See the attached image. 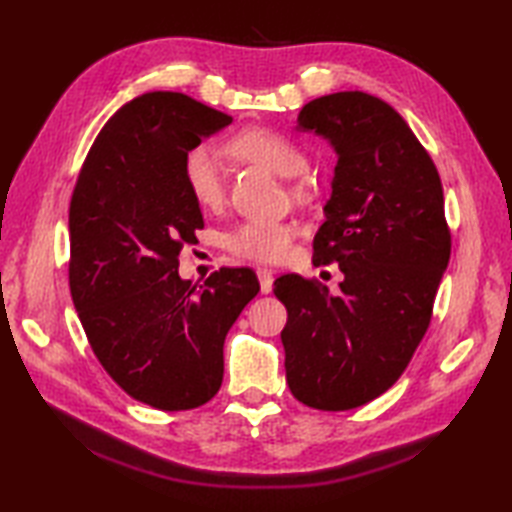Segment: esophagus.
Listing matches in <instances>:
<instances>
[{
	"label": "esophagus",
	"mask_w": 512,
	"mask_h": 512,
	"mask_svg": "<svg viewBox=\"0 0 512 512\" xmlns=\"http://www.w3.org/2000/svg\"><path fill=\"white\" fill-rule=\"evenodd\" d=\"M257 277H259V288H262L264 295H268L270 290H273V270L268 268H257Z\"/></svg>",
	"instance_id": "1"
}]
</instances>
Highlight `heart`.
Wrapping results in <instances>:
<instances>
[{
	"label": "heart",
	"instance_id": "b5f03b06",
	"mask_svg": "<svg viewBox=\"0 0 512 512\" xmlns=\"http://www.w3.org/2000/svg\"><path fill=\"white\" fill-rule=\"evenodd\" d=\"M228 149L239 160L250 165H259L275 176L292 180L299 178L308 169V158L303 149L286 134L273 132V129L253 127L237 134ZM182 178L187 184L193 202L206 211H217L224 204V176L220 160L211 149L195 147L182 162ZM292 193L303 198V187H295ZM295 228L288 224H266V222H246L239 224L233 233L226 237V248L233 255L248 259V262L275 264L288 255Z\"/></svg>",
	"mask_w": 512,
	"mask_h": 512
}]
</instances>
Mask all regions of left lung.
I'll list each match as a JSON object with an SVG mask.
<instances>
[{"label":"left lung","mask_w":512,"mask_h":512,"mask_svg":"<svg viewBox=\"0 0 512 512\" xmlns=\"http://www.w3.org/2000/svg\"><path fill=\"white\" fill-rule=\"evenodd\" d=\"M295 129L336 154L312 262L339 264L343 281L336 295L299 275L275 281L286 383L303 405L347 411L396 383L429 328L451 257L442 182L405 118L372 94L314 99Z\"/></svg>","instance_id":"1"}]
</instances>
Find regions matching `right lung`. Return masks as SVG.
Wrapping results in <instances>:
<instances>
[{
    "label": "right lung",
    "instance_id": "add662e5",
    "mask_svg": "<svg viewBox=\"0 0 512 512\" xmlns=\"http://www.w3.org/2000/svg\"><path fill=\"white\" fill-rule=\"evenodd\" d=\"M231 123L180 92L136 96L96 136L72 193L74 308L105 372L154 409L217 394L226 334L259 292L250 268H222L202 286L178 275L182 244L204 226L184 156Z\"/></svg>",
    "mask_w": 512,
    "mask_h": 512
}]
</instances>
